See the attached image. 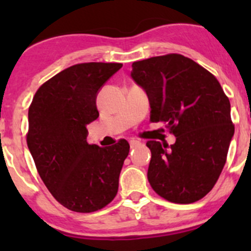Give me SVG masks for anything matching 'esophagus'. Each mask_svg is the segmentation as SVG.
Masks as SVG:
<instances>
[{"instance_id":"esophagus-1","label":"esophagus","mask_w":251,"mask_h":251,"mask_svg":"<svg viewBox=\"0 0 251 251\" xmlns=\"http://www.w3.org/2000/svg\"><path fill=\"white\" fill-rule=\"evenodd\" d=\"M140 144H141V142H140V141H135V140L130 141V146H131V148H135V147L140 146Z\"/></svg>"}]
</instances>
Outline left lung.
<instances>
[{
	"mask_svg": "<svg viewBox=\"0 0 251 251\" xmlns=\"http://www.w3.org/2000/svg\"><path fill=\"white\" fill-rule=\"evenodd\" d=\"M131 77L148 96L151 121L168 124L176 142L151 141L148 181L164 199L191 204L212 189L234 135L231 104L217 78L181 54L132 64Z\"/></svg>",
	"mask_w": 251,
	"mask_h": 251,
	"instance_id": "1",
	"label": "left lung"
}]
</instances>
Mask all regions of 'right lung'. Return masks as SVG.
Here are the masks:
<instances>
[{"instance_id": "right-lung-1", "label": "right lung", "mask_w": 251, "mask_h": 251, "mask_svg": "<svg viewBox=\"0 0 251 251\" xmlns=\"http://www.w3.org/2000/svg\"><path fill=\"white\" fill-rule=\"evenodd\" d=\"M120 63H82L54 75L29 108L27 148L47 189L63 206L93 212L115 198L130 144H88L86 126L100 116L96 98Z\"/></svg>"}]
</instances>
